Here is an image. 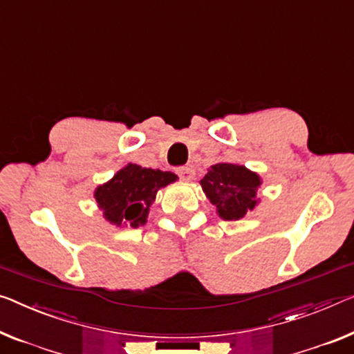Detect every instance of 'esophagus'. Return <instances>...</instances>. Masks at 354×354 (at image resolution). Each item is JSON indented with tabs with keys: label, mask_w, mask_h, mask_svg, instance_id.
Returning a JSON list of instances; mask_svg holds the SVG:
<instances>
[{
	"label": "esophagus",
	"mask_w": 354,
	"mask_h": 354,
	"mask_svg": "<svg viewBox=\"0 0 354 354\" xmlns=\"http://www.w3.org/2000/svg\"><path fill=\"white\" fill-rule=\"evenodd\" d=\"M177 174L183 182H189V180H193V177H194V169L193 167H182V169L177 171Z\"/></svg>",
	"instance_id": "obj_1"
}]
</instances>
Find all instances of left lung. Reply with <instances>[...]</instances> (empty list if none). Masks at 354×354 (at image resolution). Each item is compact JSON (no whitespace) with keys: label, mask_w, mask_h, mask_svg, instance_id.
Wrapping results in <instances>:
<instances>
[{"label":"left lung","mask_w":354,"mask_h":354,"mask_svg":"<svg viewBox=\"0 0 354 354\" xmlns=\"http://www.w3.org/2000/svg\"><path fill=\"white\" fill-rule=\"evenodd\" d=\"M261 177L245 166L218 162L205 174L201 187L223 220H241L258 204Z\"/></svg>","instance_id":"8db88e82"}]
</instances>
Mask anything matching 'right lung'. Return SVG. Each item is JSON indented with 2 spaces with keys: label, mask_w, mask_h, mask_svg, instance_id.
Instances as JSON below:
<instances>
[{
  "label": "right lung",
  "mask_w": 354,
  "mask_h": 354,
  "mask_svg": "<svg viewBox=\"0 0 354 354\" xmlns=\"http://www.w3.org/2000/svg\"><path fill=\"white\" fill-rule=\"evenodd\" d=\"M176 180L177 176L172 172L140 167L129 162L111 180L95 189V199L109 223L115 226L139 227L145 225L149 209L158 189Z\"/></svg>",
  "instance_id": "add662e5"
}]
</instances>
